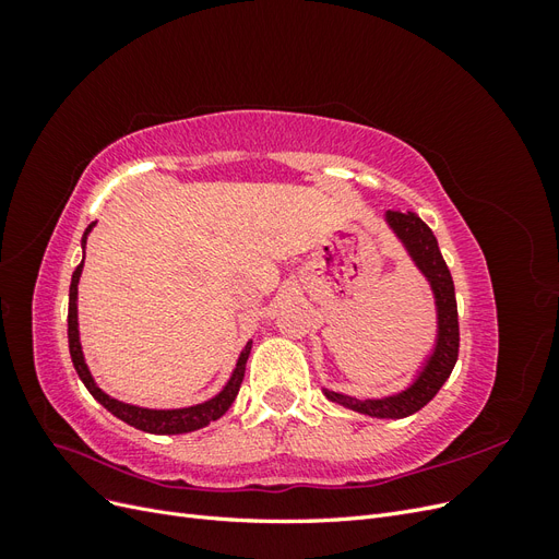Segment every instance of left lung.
Listing matches in <instances>:
<instances>
[{
	"instance_id": "obj_1",
	"label": "left lung",
	"mask_w": 559,
	"mask_h": 559,
	"mask_svg": "<svg viewBox=\"0 0 559 559\" xmlns=\"http://www.w3.org/2000/svg\"><path fill=\"white\" fill-rule=\"evenodd\" d=\"M384 222L394 230L405 251H408V257L413 259L419 273L431 284L438 319L436 345L427 361L417 370L415 380L399 394L382 399H354L324 389V396L337 405H343V408L357 411L368 417L401 419L425 408V405L438 394V389H441L450 378L456 364V354H460V319H456L452 275L443 261L441 249H438V240L431 228L421 222L415 212L403 214L399 210H389L384 214Z\"/></svg>"
}]
</instances>
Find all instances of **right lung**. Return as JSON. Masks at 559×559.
I'll list each match as a JSON object with an SVG mask.
<instances>
[{
    "label": "right lung",
    "instance_id": "right-lung-1",
    "mask_svg": "<svg viewBox=\"0 0 559 559\" xmlns=\"http://www.w3.org/2000/svg\"><path fill=\"white\" fill-rule=\"evenodd\" d=\"M95 224H91L83 233V249H86V240H88V233L93 230ZM83 257H86V251H83ZM81 270H83V261L76 265L74 275H72V284H70V312H67V337H70V354H72V364L76 368V373L81 378V382L86 384L88 392L93 394V399L97 403H103L105 408L118 417L123 419L126 425L146 431V433H158V436H173V433H189L195 429L207 427L210 421L222 417L238 396L240 392V384L245 378V366L249 359V352H251V343L245 345V349L240 352L238 364L233 368V376L226 382V386L218 392L216 396H212L205 403H195L189 405V408H173V411H154V408H140V405H132V403H123L118 399H111L109 394H105L103 389L97 386V382L93 380L91 370L86 359H83V349H81V341H79V310H76V296H79V277H81Z\"/></svg>",
    "mask_w": 559,
    "mask_h": 559
}]
</instances>
